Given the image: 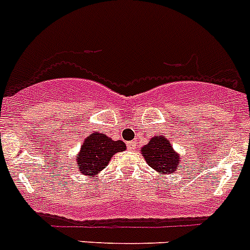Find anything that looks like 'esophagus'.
I'll use <instances>...</instances> for the list:
<instances>
[{"mask_svg": "<svg viewBox=\"0 0 250 250\" xmlns=\"http://www.w3.org/2000/svg\"><path fill=\"white\" fill-rule=\"evenodd\" d=\"M127 147H129L130 150H134V148L136 147V144H135V141H130V143H127Z\"/></svg>", "mask_w": 250, "mask_h": 250, "instance_id": "1", "label": "esophagus"}]
</instances>
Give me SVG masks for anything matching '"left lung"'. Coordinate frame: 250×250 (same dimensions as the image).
I'll return each mask as SVG.
<instances>
[{
	"label": "left lung",
	"instance_id": "obj_1",
	"mask_svg": "<svg viewBox=\"0 0 250 250\" xmlns=\"http://www.w3.org/2000/svg\"><path fill=\"white\" fill-rule=\"evenodd\" d=\"M141 153L148 166L160 173H173L181 166V156L173 150L170 140L161 135L151 137L147 145L141 147Z\"/></svg>",
	"mask_w": 250,
	"mask_h": 250
}]
</instances>
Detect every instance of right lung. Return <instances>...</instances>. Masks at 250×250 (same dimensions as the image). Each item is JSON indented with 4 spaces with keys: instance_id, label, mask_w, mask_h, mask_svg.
I'll return each instance as SVG.
<instances>
[{
    "instance_id": "add662e5",
    "label": "right lung",
    "mask_w": 250,
    "mask_h": 250,
    "mask_svg": "<svg viewBox=\"0 0 250 250\" xmlns=\"http://www.w3.org/2000/svg\"><path fill=\"white\" fill-rule=\"evenodd\" d=\"M126 150V145L121 140L114 141L106 135L94 131L84 140L77 155L79 171L85 176H94L104 170L114 153Z\"/></svg>"
}]
</instances>
